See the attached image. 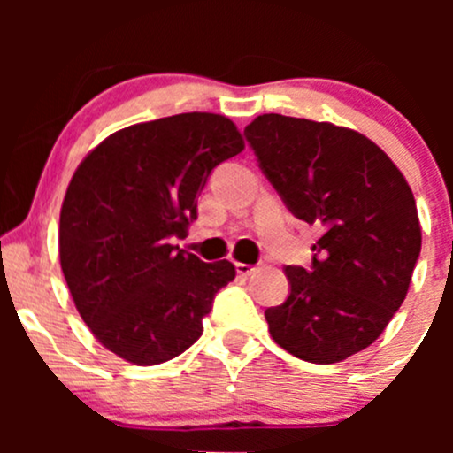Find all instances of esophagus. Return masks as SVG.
I'll return each mask as SVG.
<instances>
[{"label": "esophagus", "instance_id": "esophagus-1", "mask_svg": "<svg viewBox=\"0 0 453 453\" xmlns=\"http://www.w3.org/2000/svg\"><path fill=\"white\" fill-rule=\"evenodd\" d=\"M256 266H251V264H242V262H236V273L241 274V277H249V274L256 273Z\"/></svg>", "mask_w": 453, "mask_h": 453}]
</instances>
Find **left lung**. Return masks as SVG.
Listing matches in <instances>:
<instances>
[{"instance_id":"8db88e82","label":"left lung","mask_w":453,"mask_h":453,"mask_svg":"<svg viewBox=\"0 0 453 453\" xmlns=\"http://www.w3.org/2000/svg\"><path fill=\"white\" fill-rule=\"evenodd\" d=\"M244 136L285 206L321 232L309 270L285 266L292 289L264 313L270 336L304 362L347 360L379 339L409 292L422 249L413 191L353 129L259 114Z\"/></svg>"}]
</instances>
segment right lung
<instances>
[{"mask_svg":"<svg viewBox=\"0 0 453 453\" xmlns=\"http://www.w3.org/2000/svg\"><path fill=\"white\" fill-rule=\"evenodd\" d=\"M244 149L223 114L183 112L119 129L81 161L59 217L61 270L82 321L108 351L155 366L202 336L236 277L173 244L197 217L212 168Z\"/></svg>","mask_w":453,"mask_h":453,"instance_id":"right-lung-1","label":"right lung"}]
</instances>
